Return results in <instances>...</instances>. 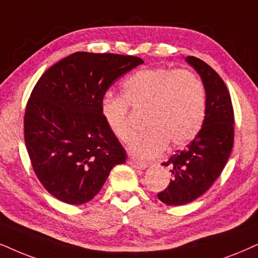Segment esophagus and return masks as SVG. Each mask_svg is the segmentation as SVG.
<instances>
[{
    "mask_svg": "<svg viewBox=\"0 0 258 258\" xmlns=\"http://www.w3.org/2000/svg\"><path fill=\"white\" fill-rule=\"evenodd\" d=\"M128 163H130V164L132 165L133 168L139 169V170H144V169L148 168V164H146V163H143V162L136 161V159H130Z\"/></svg>",
    "mask_w": 258,
    "mask_h": 258,
    "instance_id": "esophagus-1",
    "label": "esophagus"
}]
</instances>
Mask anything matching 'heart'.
I'll list each match as a JSON object with an SVG mask.
<instances>
[{
    "label": "heart",
    "instance_id": "heart-1",
    "mask_svg": "<svg viewBox=\"0 0 258 258\" xmlns=\"http://www.w3.org/2000/svg\"><path fill=\"white\" fill-rule=\"evenodd\" d=\"M128 107L144 110L148 127L132 137L128 152L149 159L167 148L183 146L199 135L206 114V93L197 75L188 70L149 68L136 71L121 84V97L107 95L101 101V116L121 142L131 135Z\"/></svg>",
    "mask_w": 258,
    "mask_h": 258
}]
</instances>
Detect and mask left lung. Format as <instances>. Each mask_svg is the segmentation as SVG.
Listing matches in <instances>:
<instances>
[{"label": "left lung", "mask_w": 258, "mask_h": 258, "mask_svg": "<svg viewBox=\"0 0 258 258\" xmlns=\"http://www.w3.org/2000/svg\"><path fill=\"white\" fill-rule=\"evenodd\" d=\"M185 61L200 75L206 91V114L200 132L183 150L162 165L170 168L172 180L158 199L170 206L194 201L219 177L233 146V107L221 77L197 57Z\"/></svg>", "instance_id": "8db88e82"}]
</instances>
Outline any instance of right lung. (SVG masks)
<instances>
[{"label":"right lung","instance_id":"1","mask_svg":"<svg viewBox=\"0 0 258 258\" xmlns=\"http://www.w3.org/2000/svg\"><path fill=\"white\" fill-rule=\"evenodd\" d=\"M144 63L139 57L75 52L45 71L25 112V143L45 189L70 205L90 201L126 151L101 116L106 91Z\"/></svg>","mask_w":258,"mask_h":258}]
</instances>
